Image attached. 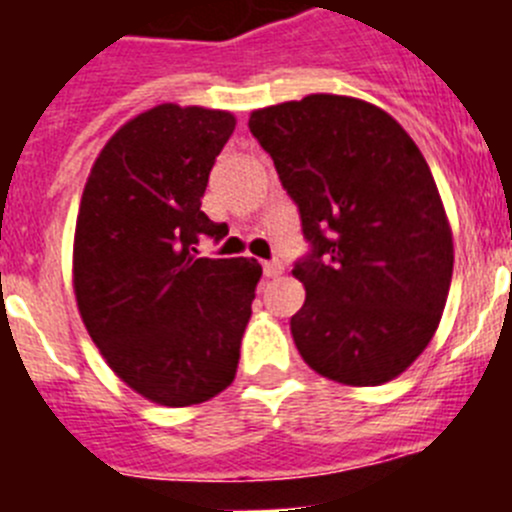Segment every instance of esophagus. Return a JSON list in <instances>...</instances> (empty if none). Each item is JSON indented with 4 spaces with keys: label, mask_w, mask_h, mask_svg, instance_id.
I'll list each match as a JSON object with an SVG mask.
<instances>
[{
    "label": "esophagus",
    "mask_w": 512,
    "mask_h": 512,
    "mask_svg": "<svg viewBox=\"0 0 512 512\" xmlns=\"http://www.w3.org/2000/svg\"><path fill=\"white\" fill-rule=\"evenodd\" d=\"M282 269H284L282 261H277V259H274V261H264V274H266V277H279V274H282Z\"/></svg>",
    "instance_id": "esophagus-1"
}]
</instances>
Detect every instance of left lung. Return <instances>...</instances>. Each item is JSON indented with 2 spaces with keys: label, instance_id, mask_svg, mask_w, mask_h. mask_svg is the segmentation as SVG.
Masks as SVG:
<instances>
[{
  "label": "left lung",
  "instance_id": "obj_1",
  "mask_svg": "<svg viewBox=\"0 0 512 512\" xmlns=\"http://www.w3.org/2000/svg\"><path fill=\"white\" fill-rule=\"evenodd\" d=\"M248 128L310 243L292 269L307 292L289 320L297 351L333 382H390L431 343L454 271L423 153L395 117L338 94L256 110Z\"/></svg>",
  "mask_w": 512,
  "mask_h": 512
}]
</instances>
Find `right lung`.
Returning a JSON list of instances; mask_svg holds the SVG:
<instances>
[{
	"label": "right lung",
	"mask_w": 512,
	"mask_h": 512,
	"mask_svg": "<svg viewBox=\"0 0 512 512\" xmlns=\"http://www.w3.org/2000/svg\"><path fill=\"white\" fill-rule=\"evenodd\" d=\"M235 130L223 110L158 104L94 161L74 235L81 320L112 372L158 405L187 408L235 379L259 261L197 256L228 230L202 212Z\"/></svg>",
	"instance_id": "add662e5"
}]
</instances>
